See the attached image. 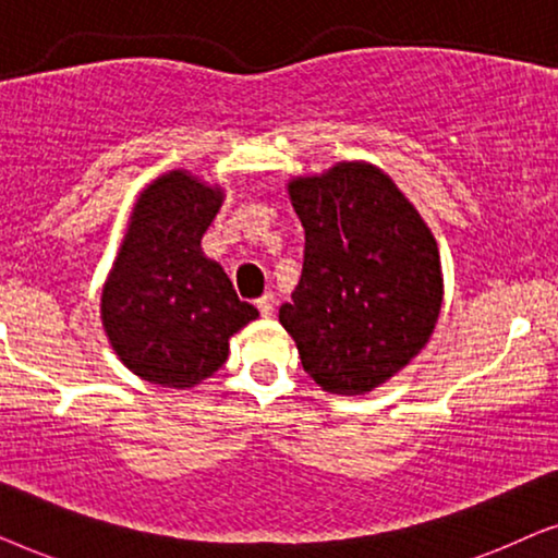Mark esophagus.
Masks as SVG:
<instances>
[{"label":"esophagus","mask_w":558,"mask_h":558,"mask_svg":"<svg viewBox=\"0 0 558 558\" xmlns=\"http://www.w3.org/2000/svg\"><path fill=\"white\" fill-rule=\"evenodd\" d=\"M274 304H277V300H274V294L266 292V294H262V296H258V300H256V310L262 312L264 317H269L271 312H274Z\"/></svg>","instance_id":"1"}]
</instances>
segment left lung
<instances>
[{"label":"left lung","mask_w":558,"mask_h":558,"mask_svg":"<svg viewBox=\"0 0 558 558\" xmlns=\"http://www.w3.org/2000/svg\"><path fill=\"white\" fill-rule=\"evenodd\" d=\"M304 228L302 277L279 323L330 393L386 384L426 345L441 307L439 251L376 167L340 162L289 185Z\"/></svg>","instance_id":"8db88e82"}]
</instances>
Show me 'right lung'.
<instances>
[{
  "label": "right lung",
  "instance_id": "obj_1",
  "mask_svg": "<svg viewBox=\"0 0 558 558\" xmlns=\"http://www.w3.org/2000/svg\"><path fill=\"white\" fill-rule=\"evenodd\" d=\"M220 190L170 172L144 190L104 287L101 315L113 350L149 384L190 388L228 357V338L258 317L201 239Z\"/></svg>",
  "mask_w": 558,
  "mask_h": 558
}]
</instances>
